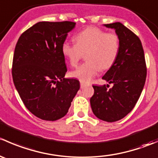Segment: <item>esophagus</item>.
<instances>
[{"label": "esophagus", "mask_w": 158, "mask_h": 158, "mask_svg": "<svg viewBox=\"0 0 158 158\" xmlns=\"http://www.w3.org/2000/svg\"><path fill=\"white\" fill-rule=\"evenodd\" d=\"M85 86H86V84L84 83V82H80V87H81V89H83L84 87H85Z\"/></svg>", "instance_id": "1"}]
</instances>
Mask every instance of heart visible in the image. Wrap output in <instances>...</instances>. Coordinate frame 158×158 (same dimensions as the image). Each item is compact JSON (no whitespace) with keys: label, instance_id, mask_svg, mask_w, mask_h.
Masks as SVG:
<instances>
[{"label":"heart","instance_id":"obj_1","mask_svg":"<svg viewBox=\"0 0 158 158\" xmlns=\"http://www.w3.org/2000/svg\"><path fill=\"white\" fill-rule=\"evenodd\" d=\"M74 40L76 44L63 43L62 52L73 67L77 66L85 52L86 62L71 73L80 82H90L100 69H110L118 56L120 41L116 33L91 27L78 33Z\"/></svg>","mask_w":158,"mask_h":158}]
</instances>
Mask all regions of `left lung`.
<instances>
[{
  "label": "left lung",
  "mask_w": 158,
  "mask_h": 158,
  "mask_svg": "<svg viewBox=\"0 0 158 158\" xmlns=\"http://www.w3.org/2000/svg\"><path fill=\"white\" fill-rule=\"evenodd\" d=\"M104 26L115 30L120 49L113 66L102 77L113 86L109 89L108 84L93 85L90 104L98 118L114 122L125 117L136 105L145 83L147 68L138 36L120 22Z\"/></svg>",
  "instance_id": "8db88e82"
}]
</instances>
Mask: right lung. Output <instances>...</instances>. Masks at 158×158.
Masks as SVG:
<instances>
[{"mask_svg":"<svg viewBox=\"0 0 158 158\" xmlns=\"http://www.w3.org/2000/svg\"><path fill=\"white\" fill-rule=\"evenodd\" d=\"M76 23L38 22L19 38L13 59L14 85L30 112L56 121L68 112L80 85L65 79L67 72L62 45Z\"/></svg>","mask_w":158,"mask_h":158,"instance_id":"right-lung-1","label":"right lung"}]
</instances>
